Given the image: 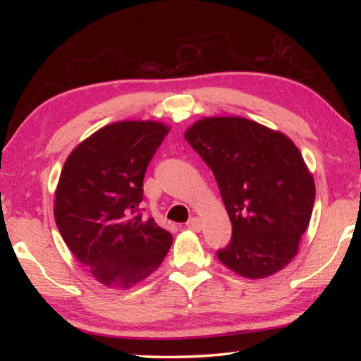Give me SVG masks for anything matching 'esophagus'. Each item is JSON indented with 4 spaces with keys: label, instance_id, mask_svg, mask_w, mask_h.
Wrapping results in <instances>:
<instances>
[{
    "label": "esophagus",
    "instance_id": "obj_1",
    "mask_svg": "<svg viewBox=\"0 0 361 361\" xmlns=\"http://www.w3.org/2000/svg\"><path fill=\"white\" fill-rule=\"evenodd\" d=\"M186 228L191 229V231L199 232V231H200V219L195 218V216L191 218V219H189V221L186 223Z\"/></svg>",
    "mask_w": 361,
    "mask_h": 361
}]
</instances>
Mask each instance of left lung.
<instances>
[{
	"mask_svg": "<svg viewBox=\"0 0 361 361\" xmlns=\"http://www.w3.org/2000/svg\"><path fill=\"white\" fill-rule=\"evenodd\" d=\"M185 138L215 175L232 224L218 259L247 279L285 267L315 202L314 178L295 143L243 118H205Z\"/></svg>",
	"mask_w": 361,
	"mask_h": 361,
	"instance_id": "1",
	"label": "left lung"
}]
</instances>
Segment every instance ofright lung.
<instances>
[{"label":"right lung","instance_id":"obj_1","mask_svg":"<svg viewBox=\"0 0 361 361\" xmlns=\"http://www.w3.org/2000/svg\"><path fill=\"white\" fill-rule=\"evenodd\" d=\"M169 130L152 121L114 122L75 148L60 173L59 232L103 285L142 282L172 245V234L140 209L146 169Z\"/></svg>","mask_w":361,"mask_h":361}]
</instances>
